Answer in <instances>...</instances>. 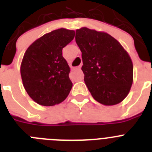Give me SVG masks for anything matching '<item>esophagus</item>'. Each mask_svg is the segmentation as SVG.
I'll return each mask as SVG.
<instances>
[{"label":"esophagus","instance_id":"34e87169","mask_svg":"<svg viewBox=\"0 0 152 152\" xmlns=\"http://www.w3.org/2000/svg\"><path fill=\"white\" fill-rule=\"evenodd\" d=\"M75 69H78V70H80V66L77 67V68H75Z\"/></svg>","mask_w":152,"mask_h":152}]
</instances>
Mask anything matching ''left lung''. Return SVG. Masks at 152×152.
<instances>
[{
	"label": "left lung",
	"mask_w": 152,
	"mask_h": 152,
	"mask_svg": "<svg viewBox=\"0 0 152 152\" xmlns=\"http://www.w3.org/2000/svg\"><path fill=\"white\" fill-rule=\"evenodd\" d=\"M75 41L82 52L84 82L94 100L106 106L123 101L133 81V65L128 52L112 36L82 27Z\"/></svg>",
	"instance_id": "left-lung-1"
}]
</instances>
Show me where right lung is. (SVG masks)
Returning a JSON list of instances; mask_svg holds the SVG:
<instances>
[{
	"instance_id": "obj_1",
	"label": "right lung",
	"mask_w": 152,
	"mask_h": 152,
	"mask_svg": "<svg viewBox=\"0 0 152 152\" xmlns=\"http://www.w3.org/2000/svg\"><path fill=\"white\" fill-rule=\"evenodd\" d=\"M75 35V31L64 28L53 30L33 42L24 54L20 66L23 84L39 105L59 104L72 90L70 68L62 56V49Z\"/></svg>"
}]
</instances>
